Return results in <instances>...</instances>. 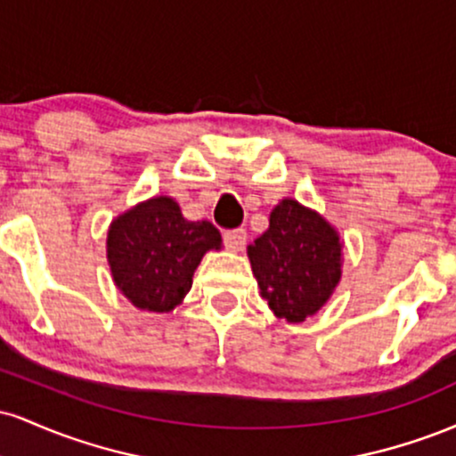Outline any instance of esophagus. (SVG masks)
<instances>
[{
    "instance_id": "esophagus-1",
    "label": "esophagus",
    "mask_w": 456,
    "mask_h": 456,
    "mask_svg": "<svg viewBox=\"0 0 456 456\" xmlns=\"http://www.w3.org/2000/svg\"><path fill=\"white\" fill-rule=\"evenodd\" d=\"M223 242L229 250H242L246 244V232L244 229H227L223 233Z\"/></svg>"
}]
</instances>
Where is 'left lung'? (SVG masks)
Here are the masks:
<instances>
[{"label":"left lung","instance_id":"1","mask_svg":"<svg viewBox=\"0 0 456 456\" xmlns=\"http://www.w3.org/2000/svg\"><path fill=\"white\" fill-rule=\"evenodd\" d=\"M248 259L261 296L289 323L317 313L341 279L337 232L294 199L272 210L268 232L248 244Z\"/></svg>","mask_w":456,"mask_h":456}]
</instances>
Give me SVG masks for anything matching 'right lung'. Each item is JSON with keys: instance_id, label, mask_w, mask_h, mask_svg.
Returning a JSON list of instances; mask_svg holds the SVG:
<instances>
[{"instance_id": "right-lung-1", "label": "right lung", "mask_w": 456, "mask_h": 456, "mask_svg": "<svg viewBox=\"0 0 456 456\" xmlns=\"http://www.w3.org/2000/svg\"><path fill=\"white\" fill-rule=\"evenodd\" d=\"M210 248H221L218 229L208 221H186L169 197L150 199L122 214L107 238L115 285L134 306L154 313L180 305Z\"/></svg>"}]
</instances>
